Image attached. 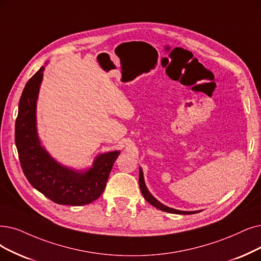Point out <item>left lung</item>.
<instances>
[{"mask_svg": "<svg viewBox=\"0 0 261 261\" xmlns=\"http://www.w3.org/2000/svg\"><path fill=\"white\" fill-rule=\"evenodd\" d=\"M139 186H140V191L144 197V199L147 200L150 204H152L153 206L158 207V209L162 210V211H165V212H169V213H174V214H194V213H197L196 211H192V212H187V211H179V210H175V209H172V207H169V206H166L164 205L163 203H161L160 201H158L155 199V198L150 194V192L148 191L147 186H145L144 184V180H143V173H142V170L140 168L139 170Z\"/></svg>", "mask_w": 261, "mask_h": 261, "instance_id": "8db88e82", "label": "left lung"}]
</instances>
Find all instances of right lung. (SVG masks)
<instances>
[{
    "mask_svg": "<svg viewBox=\"0 0 261 261\" xmlns=\"http://www.w3.org/2000/svg\"><path fill=\"white\" fill-rule=\"evenodd\" d=\"M44 67L29 79L20 97L15 126L19 161L28 181L59 204L83 205L96 200L105 190L119 151L99 155L92 168L76 172L61 166L40 147L36 133V100Z\"/></svg>",
    "mask_w": 261,
    "mask_h": 261,
    "instance_id": "obj_1",
    "label": "right lung"
}]
</instances>
